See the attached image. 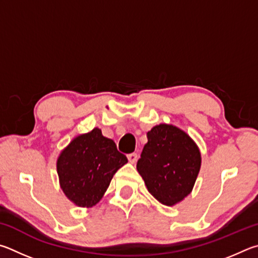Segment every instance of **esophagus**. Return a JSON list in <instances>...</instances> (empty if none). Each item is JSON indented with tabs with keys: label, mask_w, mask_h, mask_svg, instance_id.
<instances>
[{
	"label": "esophagus",
	"mask_w": 258,
	"mask_h": 258,
	"mask_svg": "<svg viewBox=\"0 0 258 258\" xmlns=\"http://www.w3.org/2000/svg\"><path fill=\"white\" fill-rule=\"evenodd\" d=\"M126 157H128L130 163H136L137 159H138V155H137V153H130V154H128V156H126Z\"/></svg>",
	"instance_id": "1"
}]
</instances>
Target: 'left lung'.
<instances>
[{
  "label": "left lung",
  "instance_id": "left-lung-1",
  "mask_svg": "<svg viewBox=\"0 0 258 258\" xmlns=\"http://www.w3.org/2000/svg\"><path fill=\"white\" fill-rule=\"evenodd\" d=\"M137 170L162 204L172 206L190 194L201 169V153L188 135L174 125L159 124L147 133Z\"/></svg>",
  "mask_w": 258,
  "mask_h": 258
}]
</instances>
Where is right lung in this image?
<instances>
[{"label":"right lung","mask_w":258,"mask_h":258,"mask_svg":"<svg viewBox=\"0 0 258 258\" xmlns=\"http://www.w3.org/2000/svg\"><path fill=\"white\" fill-rule=\"evenodd\" d=\"M128 159L115 143L98 128L72 141L57 159V173L63 192L76 205L92 207L101 201L113 175Z\"/></svg>","instance_id":"1"}]
</instances>
